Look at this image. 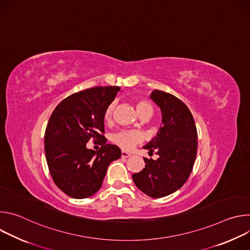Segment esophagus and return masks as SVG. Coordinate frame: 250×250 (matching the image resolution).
Here are the masks:
<instances>
[{
    "instance_id": "34e87169",
    "label": "esophagus",
    "mask_w": 250,
    "mask_h": 250,
    "mask_svg": "<svg viewBox=\"0 0 250 250\" xmlns=\"http://www.w3.org/2000/svg\"><path fill=\"white\" fill-rule=\"evenodd\" d=\"M129 156H131V154H130L129 152H126V151H125V150L122 151V157H123V158H127V157H129Z\"/></svg>"
}]
</instances>
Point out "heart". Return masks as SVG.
Listing matches in <instances>:
<instances>
[{"instance_id": "1", "label": "heart", "mask_w": 250, "mask_h": 250, "mask_svg": "<svg viewBox=\"0 0 250 250\" xmlns=\"http://www.w3.org/2000/svg\"><path fill=\"white\" fill-rule=\"evenodd\" d=\"M135 106L140 117L150 116L152 114V106L150 103L147 102L146 100H142V99L136 100ZM115 109H116V102H112L108 106H106L105 111L104 113V120L105 123L112 122ZM141 139H142L141 134L135 130H122L113 136V141L116 145L127 150L131 149Z\"/></svg>"}]
</instances>
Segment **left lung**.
Returning a JSON list of instances; mask_svg holds the SVG:
<instances>
[{"instance_id":"left-lung-1","label":"left lung","mask_w":250,"mask_h":250,"mask_svg":"<svg viewBox=\"0 0 250 250\" xmlns=\"http://www.w3.org/2000/svg\"><path fill=\"white\" fill-rule=\"evenodd\" d=\"M150 98L161 110L162 126L144 148L159 157H145L146 168L134 173L132 180L147 196L162 198L180 189L189 178L197 155L198 133L194 118L181 100L159 90Z\"/></svg>"}]
</instances>
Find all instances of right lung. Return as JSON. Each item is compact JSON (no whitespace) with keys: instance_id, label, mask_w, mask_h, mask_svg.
Instances as JSON below:
<instances>
[{"instance_id":"obj_1","label":"right lung","mask_w":250,"mask_h":250,"mask_svg":"<svg viewBox=\"0 0 250 250\" xmlns=\"http://www.w3.org/2000/svg\"><path fill=\"white\" fill-rule=\"evenodd\" d=\"M118 86L94 87L70 95L53 111L44 134V150L50 175L56 186L69 197L93 196L103 184L111 162L121 149L105 145L104 113L120 91ZM93 138L101 148L88 150Z\"/></svg>"}]
</instances>
